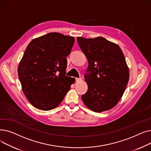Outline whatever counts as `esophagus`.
Returning <instances> with one entry per match:
<instances>
[{"label":"esophagus","instance_id":"obj_1","mask_svg":"<svg viewBox=\"0 0 151 151\" xmlns=\"http://www.w3.org/2000/svg\"><path fill=\"white\" fill-rule=\"evenodd\" d=\"M75 80H76V82H80L81 81V78H75Z\"/></svg>","mask_w":151,"mask_h":151}]
</instances>
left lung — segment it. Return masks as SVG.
<instances>
[{"mask_svg":"<svg viewBox=\"0 0 151 151\" xmlns=\"http://www.w3.org/2000/svg\"><path fill=\"white\" fill-rule=\"evenodd\" d=\"M80 48L88 61L85 81L88 91L81 99L94 112L101 113L114 107L125 92L129 80V69L118 45L104 37H77Z\"/></svg>","mask_w":151,"mask_h":151,"instance_id":"left-lung-1","label":"left lung"}]
</instances>
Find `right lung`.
Wrapping results in <instances>:
<instances>
[{
    "mask_svg": "<svg viewBox=\"0 0 151 151\" xmlns=\"http://www.w3.org/2000/svg\"><path fill=\"white\" fill-rule=\"evenodd\" d=\"M74 42L73 37L51 32L34 38L27 46L18 73L22 91L35 108H56L75 82L74 78L65 76L66 57Z\"/></svg>",
    "mask_w": 151,
    "mask_h": 151,
    "instance_id": "1",
    "label": "right lung"
}]
</instances>
